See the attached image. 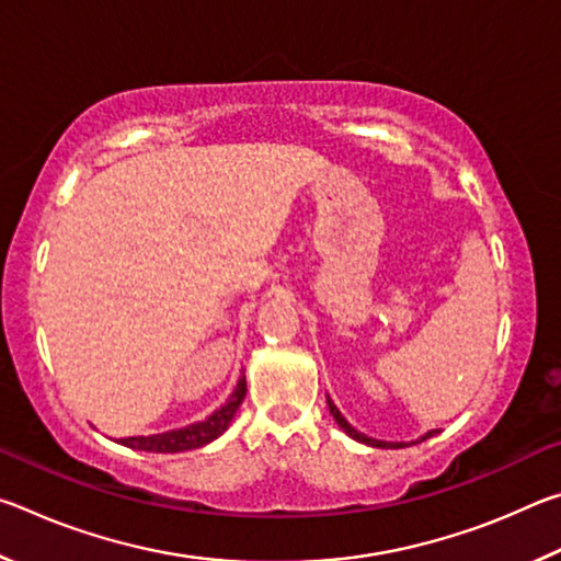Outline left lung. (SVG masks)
<instances>
[{"label":"left lung","instance_id":"obj_1","mask_svg":"<svg viewBox=\"0 0 561 561\" xmlns=\"http://www.w3.org/2000/svg\"><path fill=\"white\" fill-rule=\"evenodd\" d=\"M327 403H329V413L334 415V421L339 423V428L344 431L348 438H354V440H358V443H366V445H371V448H405V445H415V443H423V440H428L431 435L435 433V431H431V433H425V435H421V438H417L415 443H386V440H376V438H368V435H364V433H358L354 425H348V421L344 415L339 413V408L334 405V401H331V398H327Z\"/></svg>","mask_w":561,"mask_h":561}]
</instances>
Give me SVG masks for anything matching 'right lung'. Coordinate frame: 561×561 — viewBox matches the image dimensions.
I'll list each match as a JSON object with an SVG mask.
<instances>
[{
    "label": "right lung",
    "mask_w": 561,
    "mask_h": 561,
    "mask_svg": "<svg viewBox=\"0 0 561 561\" xmlns=\"http://www.w3.org/2000/svg\"><path fill=\"white\" fill-rule=\"evenodd\" d=\"M244 393H247V381L242 376L240 381H237L232 396L227 398V403L222 408H217V411L210 417H205V421L185 425V428H178V431L158 433V435H133V438H121L118 443L126 445V448L146 450V453H183V450L203 448V445L220 438V435L227 431V425L232 423L237 408H240V403L244 401Z\"/></svg>",
    "instance_id": "add662e5"
}]
</instances>
